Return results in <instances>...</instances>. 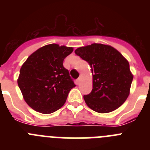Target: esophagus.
<instances>
[{
  "label": "esophagus",
  "mask_w": 150,
  "mask_h": 150,
  "mask_svg": "<svg viewBox=\"0 0 150 150\" xmlns=\"http://www.w3.org/2000/svg\"><path fill=\"white\" fill-rule=\"evenodd\" d=\"M79 83H80V78H78V79H76V84L79 85Z\"/></svg>",
  "instance_id": "1"
}]
</instances>
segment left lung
<instances>
[{
    "mask_svg": "<svg viewBox=\"0 0 150 150\" xmlns=\"http://www.w3.org/2000/svg\"><path fill=\"white\" fill-rule=\"evenodd\" d=\"M75 53L88 62L93 74V88L84 95L89 108L99 113L115 110L126 100L133 80L129 63L110 46L93 43Z\"/></svg>",
    "mask_w": 150,
    "mask_h": 150,
    "instance_id": "obj_1",
    "label": "left lung"
}]
</instances>
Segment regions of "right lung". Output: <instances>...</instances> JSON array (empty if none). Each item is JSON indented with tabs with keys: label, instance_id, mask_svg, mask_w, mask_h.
I'll list each match as a JSON object with an SVG mask.
<instances>
[{
	"label": "right lung",
	"instance_id": "1",
	"mask_svg": "<svg viewBox=\"0 0 150 150\" xmlns=\"http://www.w3.org/2000/svg\"><path fill=\"white\" fill-rule=\"evenodd\" d=\"M72 47L50 44L43 46L22 64L18 87L25 102L35 111L48 114L64 104L69 91L76 85L63 62Z\"/></svg>",
	"mask_w": 150,
	"mask_h": 150
}]
</instances>
